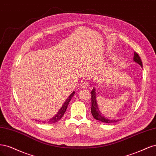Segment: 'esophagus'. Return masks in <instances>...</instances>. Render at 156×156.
Listing matches in <instances>:
<instances>
[{"instance_id": "obj_1", "label": "esophagus", "mask_w": 156, "mask_h": 156, "mask_svg": "<svg viewBox=\"0 0 156 156\" xmlns=\"http://www.w3.org/2000/svg\"><path fill=\"white\" fill-rule=\"evenodd\" d=\"M81 85H82V87L83 89H87V88L88 87V86H89L87 82H83L82 83Z\"/></svg>"}]
</instances>
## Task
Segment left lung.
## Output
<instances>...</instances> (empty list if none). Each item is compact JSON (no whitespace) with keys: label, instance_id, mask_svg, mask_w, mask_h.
I'll list each match as a JSON object with an SVG mask.
<instances>
[{"label":"left lung","instance_id":"obj_1","mask_svg":"<svg viewBox=\"0 0 156 156\" xmlns=\"http://www.w3.org/2000/svg\"><path fill=\"white\" fill-rule=\"evenodd\" d=\"M133 61L138 63L140 67H143L142 61L140 59V57L137 53L134 52V56H133ZM91 113L94 119L96 120H100V121L105 122V123H113L119 121V119H110L107 117L103 116L98 106V104L97 102V94H96V89L93 87V89L91 91Z\"/></svg>","mask_w":156,"mask_h":156}]
</instances>
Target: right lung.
<instances>
[{
	"label": "right lung",
	"instance_id": "1",
	"mask_svg": "<svg viewBox=\"0 0 156 156\" xmlns=\"http://www.w3.org/2000/svg\"><path fill=\"white\" fill-rule=\"evenodd\" d=\"M74 94H75V91H73L71 94L69 95V97L66 99V100H65V102L62 105V108L59 109L58 112L56 114V115H55V116H54L51 119L47 120H46V121H43L42 122L43 123H48V124H53V123H55V122H58V120H59L60 119H61L62 117L64 115V113H65V111H66V109L67 108L69 103L70 102V101H71V98H73V97L74 95ZM39 122H40L39 120Z\"/></svg>",
	"mask_w": 156,
	"mask_h": 156
}]
</instances>
